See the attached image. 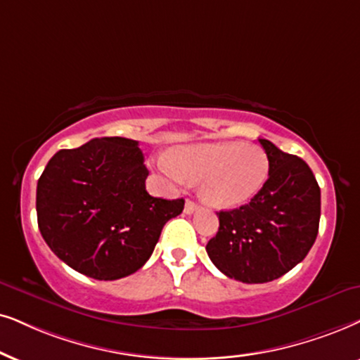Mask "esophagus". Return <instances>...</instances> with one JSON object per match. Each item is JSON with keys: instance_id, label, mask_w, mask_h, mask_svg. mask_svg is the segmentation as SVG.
I'll list each match as a JSON object with an SVG mask.
<instances>
[{"instance_id": "obj_1", "label": "esophagus", "mask_w": 360, "mask_h": 360, "mask_svg": "<svg viewBox=\"0 0 360 360\" xmlns=\"http://www.w3.org/2000/svg\"><path fill=\"white\" fill-rule=\"evenodd\" d=\"M198 211V204H195L194 201H186V204H184V212L186 214H193V212H195Z\"/></svg>"}]
</instances>
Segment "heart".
Masks as SVG:
<instances>
[{"label": "heart", "instance_id": "1", "mask_svg": "<svg viewBox=\"0 0 360 360\" xmlns=\"http://www.w3.org/2000/svg\"><path fill=\"white\" fill-rule=\"evenodd\" d=\"M159 167L172 181L198 183L209 206L234 209L249 202L269 177V158L257 146L240 143H201L172 149Z\"/></svg>", "mask_w": 360, "mask_h": 360}]
</instances>
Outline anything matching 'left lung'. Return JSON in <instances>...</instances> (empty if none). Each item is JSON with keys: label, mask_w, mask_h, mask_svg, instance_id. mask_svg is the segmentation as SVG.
Masks as SVG:
<instances>
[{"label": "left lung", "mask_w": 360, "mask_h": 360, "mask_svg": "<svg viewBox=\"0 0 360 360\" xmlns=\"http://www.w3.org/2000/svg\"><path fill=\"white\" fill-rule=\"evenodd\" d=\"M269 158L264 188L238 209L217 212L219 231L206 245L214 266L231 279H279L311 251L321 219V189L301 158L259 139Z\"/></svg>", "instance_id": "obj_1"}]
</instances>
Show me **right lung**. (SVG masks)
Here are the masks:
<instances>
[{
  "label": "right lung",
  "instance_id": "right-lung-1",
  "mask_svg": "<svg viewBox=\"0 0 360 360\" xmlns=\"http://www.w3.org/2000/svg\"><path fill=\"white\" fill-rule=\"evenodd\" d=\"M138 141L94 138L49 159L36 188L41 236L81 274L115 281L146 264L184 199L153 198Z\"/></svg>",
  "mask_w": 360,
  "mask_h": 360
}]
</instances>
